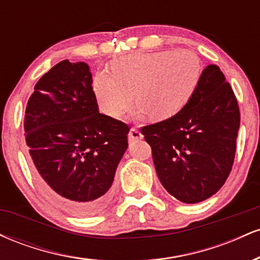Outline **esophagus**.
<instances>
[{
  "label": "esophagus",
  "instance_id": "34e87169",
  "mask_svg": "<svg viewBox=\"0 0 260 260\" xmlns=\"http://www.w3.org/2000/svg\"><path fill=\"white\" fill-rule=\"evenodd\" d=\"M143 138V134L139 132L138 128H132V129L129 131V133H128V139H129V142H134V140H138V139H142Z\"/></svg>",
  "mask_w": 260,
  "mask_h": 260
}]
</instances>
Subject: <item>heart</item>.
<instances>
[{
	"label": "heart",
	"mask_w": 260,
	"mask_h": 260,
	"mask_svg": "<svg viewBox=\"0 0 260 260\" xmlns=\"http://www.w3.org/2000/svg\"><path fill=\"white\" fill-rule=\"evenodd\" d=\"M111 72L99 71L92 91L100 110L118 118L136 103L151 120L162 121L180 112L202 77L201 59L193 51L136 52L115 59Z\"/></svg>",
	"instance_id": "1"
}]
</instances>
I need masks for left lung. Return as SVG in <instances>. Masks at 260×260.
Here are the masks:
<instances>
[{
    "label": "left lung",
    "instance_id": "1",
    "mask_svg": "<svg viewBox=\"0 0 260 260\" xmlns=\"http://www.w3.org/2000/svg\"><path fill=\"white\" fill-rule=\"evenodd\" d=\"M240 120L231 85L216 64H209L180 112L140 128L170 194L194 204L223 186L234 165Z\"/></svg>",
    "mask_w": 260,
    "mask_h": 260
}]
</instances>
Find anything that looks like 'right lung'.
<instances>
[{
  "label": "right lung",
  "instance_id": "right-lung-1",
  "mask_svg": "<svg viewBox=\"0 0 260 260\" xmlns=\"http://www.w3.org/2000/svg\"><path fill=\"white\" fill-rule=\"evenodd\" d=\"M84 62H58L34 86L25 109V142L39 186L76 215L96 214L111 201L129 127L99 112Z\"/></svg>",
  "mask_w": 260,
  "mask_h": 260
}]
</instances>
